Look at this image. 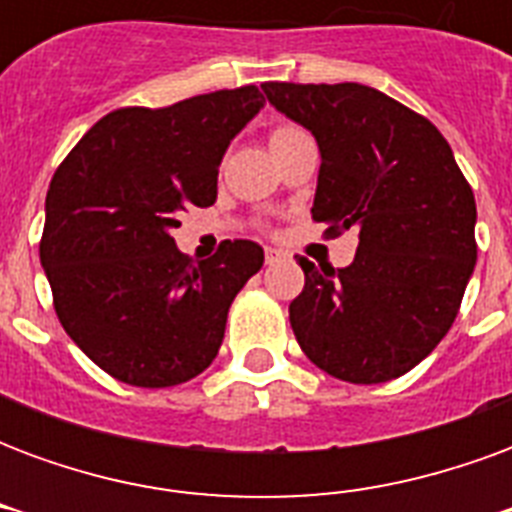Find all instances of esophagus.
I'll return each instance as SVG.
<instances>
[{
	"label": "esophagus",
	"instance_id": "34e87169",
	"mask_svg": "<svg viewBox=\"0 0 512 512\" xmlns=\"http://www.w3.org/2000/svg\"><path fill=\"white\" fill-rule=\"evenodd\" d=\"M279 257H282V252H277V249H266V263L271 266V263H277Z\"/></svg>",
	"mask_w": 512,
	"mask_h": 512
}]
</instances>
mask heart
Here are the masks:
<instances>
[{
    "instance_id": "1",
    "label": "heart",
    "mask_w": 512,
    "mask_h": 512,
    "mask_svg": "<svg viewBox=\"0 0 512 512\" xmlns=\"http://www.w3.org/2000/svg\"><path fill=\"white\" fill-rule=\"evenodd\" d=\"M299 136H304V131H301L299 126H293V123H279V126L271 128V134H268V145H271V150L277 153L279 147H285L288 142H293V139H299Z\"/></svg>"
}]
</instances>
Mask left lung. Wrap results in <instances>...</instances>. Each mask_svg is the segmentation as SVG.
<instances>
[{
  "label": "left lung",
  "instance_id": "left-lung-1",
  "mask_svg": "<svg viewBox=\"0 0 512 512\" xmlns=\"http://www.w3.org/2000/svg\"><path fill=\"white\" fill-rule=\"evenodd\" d=\"M282 115L312 131L321 172L312 219L359 233L351 266L315 268L290 301L301 351L348 384L406 376L450 332L477 260V205L428 117L365 84L266 82Z\"/></svg>",
  "mask_w": 512,
  "mask_h": 512
}]
</instances>
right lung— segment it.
<instances>
[{
  "instance_id": "right-lung-1",
  "label": "right lung",
  "mask_w": 512,
  "mask_h": 512,
  "mask_svg": "<svg viewBox=\"0 0 512 512\" xmlns=\"http://www.w3.org/2000/svg\"><path fill=\"white\" fill-rule=\"evenodd\" d=\"M255 84L161 109L123 106L65 156L46 194L40 266L73 343L145 389L200 376L230 304L263 266L255 241H222L205 263L178 252L180 213L216 202L230 139L260 112Z\"/></svg>"
}]
</instances>
